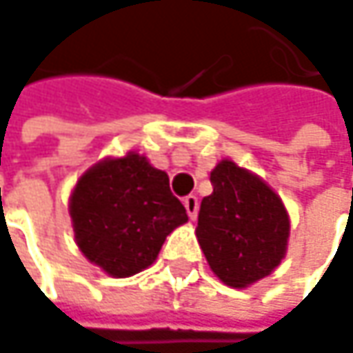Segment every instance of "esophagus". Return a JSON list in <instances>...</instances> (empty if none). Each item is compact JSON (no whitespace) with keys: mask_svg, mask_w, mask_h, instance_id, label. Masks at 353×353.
<instances>
[{"mask_svg":"<svg viewBox=\"0 0 353 353\" xmlns=\"http://www.w3.org/2000/svg\"><path fill=\"white\" fill-rule=\"evenodd\" d=\"M185 209H187V213L189 216L194 221L196 219V214H199V199L194 196V194H189V196H185Z\"/></svg>","mask_w":353,"mask_h":353,"instance_id":"obj_1","label":"esophagus"}]
</instances>
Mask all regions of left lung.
I'll use <instances>...</instances> for the list:
<instances>
[{"label": "left lung", "mask_w": 353, "mask_h": 353, "mask_svg": "<svg viewBox=\"0 0 353 353\" xmlns=\"http://www.w3.org/2000/svg\"><path fill=\"white\" fill-rule=\"evenodd\" d=\"M213 192L203 199L196 239L214 275L245 290L271 275L288 253L290 213L255 172L223 159L211 170Z\"/></svg>", "instance_id": "left-lung-1"}]
</instances>
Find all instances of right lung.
<instances>
[{"mask_svg":"<svg viewBox=\"0 0 353 353\" xmlns=\"http://www.w3.org/2000/svg\"><path fill=\"white\" fill-rule=\"evenodd\" d=\"M68 211L78 249L110 277H130L157 261L164 239L189 221L168 174L146 157H108L78 179Z\"/></svg>","mask_w":353,"mask_h":353,"instance_id":"1","label":"right lung"}]
</instances>
